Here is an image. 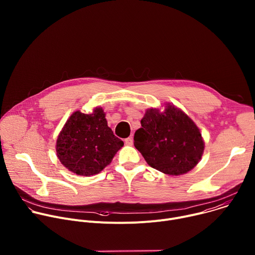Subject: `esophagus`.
Masks as SVG:
<instances>
[{"label":"esophagus","instance_id":"1","mask_svg":"<svg viewBox=\"0 0 255 255\" xmlns=\"http://www.w3.org/2000/svg\"><path fill=\"white\" fill-rule=\"evenodd\" d=\"M125 144H126V145H132V144H133V137L130 136V137L126 138V139H125Z\"/></svg>","mask_w":255,"mask_h":255}]
</instances>
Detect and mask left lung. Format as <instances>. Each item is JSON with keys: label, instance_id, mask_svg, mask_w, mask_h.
Masks as SVG:
<instances>
[{"label": "left lung", "instance_id": "left-lung-1", "mask_svg": "<svg viewBox=\"0 0 255 255\" xmlns=\"http://www.w3.org/2000/svg\"><path fill=\"white\" fill-rule=\"evenodd\" d=\"M134 146L153 168L179 175L193 169L204 151L196 124L177 108L167 105L160 113L148 109L134 134Z\"/></svg>", "mask_w": 255, "mask_h": 255}]
</instances>
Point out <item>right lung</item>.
<instances>
[{
    "label": "right lung",
    "instance_id": "add662e5",
    "mask_svg": "<svg viewBox=\"0 0 255 255\" xmlns=\"http://www.w3.org/2000/svg\"><path fill=\"white\" fill-rule=\"evenodd\" d=\"M124 142L108 127L102 108L92 114L80 111L72 114L56 141L60 162L70 171L90 176L110 163Z\"/></svg>",
    "mask_w": 255,
    "mask_h": 255
}]
</instances>
